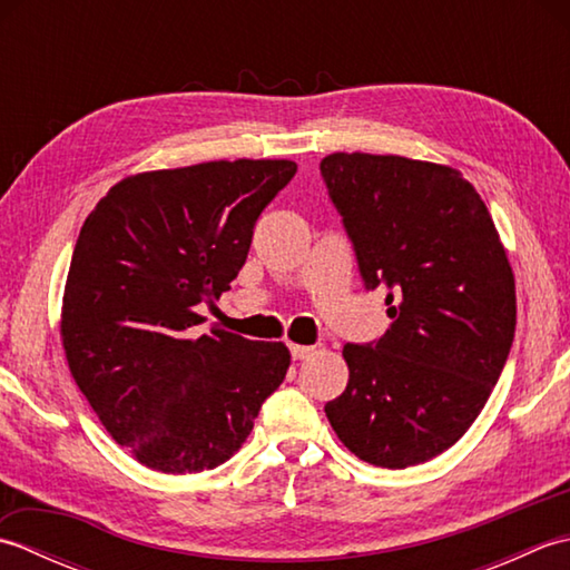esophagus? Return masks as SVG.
Instances as JSON below:
<instances>
[{"label":"esophagus","instance_id":"1","mask_svg":"<svg viewBox=\"0 0 570 570\" xmlns=\"http://www.w3.org/2000/svg\"><path fill=\"white\" fill-rule=\"evenodd\" d=\"M313 353H316V347L313 345H292L294 360H308Z\"/></svg>","mask_w":570,"mask_h":570}]
</instances>
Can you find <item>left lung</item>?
Segmentation results:
<instances>
[{"instance_id": "obj_1", "label": "left lung", "mask_w": 570, "mask_h": 570, "mask_svg": "<svg viewBox=\"0 0 570 570\" xmlns=\"http://www.w3.org/2000/svg\"><path fill=\"white\" fill-rule=\"evenodd\" d=\"M390 331L343 347L350 380L325 404L365 463L402 470L448 451L485 406L517 325L514 274L488 205L453 166L335 151L321 161Z\"/></svg>"}]
</instances>
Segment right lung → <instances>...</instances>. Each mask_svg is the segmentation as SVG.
I'll return each instance as SVG.
<instances>
[{
  "mask_svg": "<svg viewBox=\"0 0 570 570\" xmlns=\"http://www.w3.org/2000/svg\"><path fill=\"white\" fill-rule=\"evenodd\" d=\"M288 159L205 161L127 176L85 217L60 306L78 390L131 458L168 475L235 455L284 382V343L213 328L203 308L247 259Z\"/></svg>",
  "mask_w": 570,
  "mask_h": 570,
  "instance_id": "1",
  "label": "right lung"
}]
</instances>
